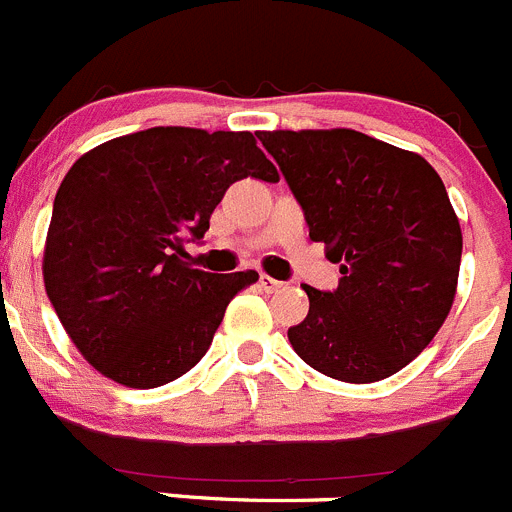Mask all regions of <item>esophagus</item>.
<instances>
[{
  "label": "esophagus",
  "instance_id": "1",
  "mask_svg": "<svg viewBox=\"0 0 512 512\" xmlns=\"http://www.w3.org/2000/svg\"><path fill=\"white\" fill-rule=\"evenodd\" d=\"M259 286L266 291V294H276V291L284 289V284H281V281H276V279H271L269 274L259 276Z\"/></svg>",
  "mask_w": 512,
  "mask_h": 512
}]
</instances>
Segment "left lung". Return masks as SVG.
Returning <instances> with one entry per match:
<instances>
[{"label":"left lung","instance_id":"8db88e82","mask_svg":"<svg viewBox=\"0 0 512 512\" xmlns=\"http://www.w3.org/2000/svg\"><path fill=\"white\" fill-rule=\"evenodd\" d=\"M311 241L339 264L337 291L304 284L309 314L294 352L339 382L392 377L435 339L452 309L462 231L422 155L349 128L261 130Z\"/></svg>","mask_w":512,"mask_h":512}]
</instances>
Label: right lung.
Instances as JSON below:
<instances>
[{"instance_id": "obj_1", "label": "right lung", "mask_w": 512, "mask_h": 512, "mask_svg": "<svg viewBox=\"0 0 512 512\" xmlns=\"http://www.w3.org/2000/svg\"><path fill=\"white\" fill-rule=\"evenodd\" d=\"M276 183L251 133L150 128L87 150L67 170L47 228L45 289L77 352L123 387L183 377L208 352L226 306L256 271L188 261L231 183Z\"/></svg>"}]
</instances>
